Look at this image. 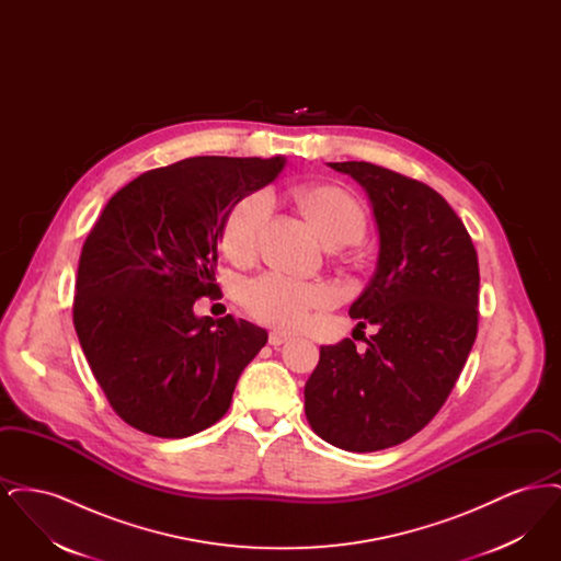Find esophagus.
I'll list each match as a JSON object with an SVG mask.
<instances>
[{
	"mask_svg": "<svg viewBox=\"0 0 561 561\" xmlns=\"http://www.w3.org/2000/svg\"><path fill=\"white\" fill-rule=\"evenodd\" d=\"M290 341V334H286V332H282V330H273L271 334H268V345H273V347H279V345H284V343H288Z\"/></svg>",
	"mask_w": 561,
	"mask_h": 561,
	"instance_id": "1",
	"label": "esophagus"
}]
</instances>
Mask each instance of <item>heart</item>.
<instances>
[{"label":"heart","instance_id":"obj_1","mask_svg":"<svg viewBox=\"0 0 561 561\" xmlns=\"http://www.w3.org/2000/svg\"><path fill=\"white\" fill-rule=\"evenodd\" d=\"M294 199L307 220L328 245L357 241L366 231V214L345 188L334 185H305L294 191ZM271 214V197L265 191L250 193L229 210L222 225V248L233 261H250L256 254L263 225ZM336 300L325 284L300 282L279 271H268L243 288V302L256 320L273 328L296 330L309 320L311 311Z\"/></svg>","mask_w":561,"mask_h":561}]
</instances>
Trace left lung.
I'll return each mask as SVG.
<instances>
[{"mask_svg": "<svg viewBox=\"0 0 561 561\" xmlns=\"http://www.w3.org/2000/svg\"><path fill=\"white\" fill-rule=\"evenodd\" d=\"M366 191L378 254L348 316L378 332L321 347L305 385V414L323 442L376 453L410 439L448 400L478 334V252L433 188L368 161H334Z\"/></svg>", "mask_w": 561, "mask_h": 561, "instance_id": "left-lung-1", "label": "left lung"}]
</instances>
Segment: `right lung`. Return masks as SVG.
Instances as JSON below:
<instances>
[{
	"instance_id": "obj_1",
	"label": "right lung",
	"mask_w": 561,
	"mask_h": 561,
	"mask_svg": "<svg viewBox=\"0 0 561 561\" xmlns=\"http://www.w3.org/2000/svg\"><path fill=\"white\" fill-rule=\"evenodd\" d=\"M286 158H188L149 170L108 199L81 248L73 323L113 410L156 437L214 425L267 332L197 318L229 210L267 187Z\"/></svg>"
}]
</instances>
